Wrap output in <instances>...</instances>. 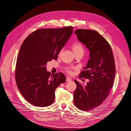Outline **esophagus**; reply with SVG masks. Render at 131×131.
Masks as SVG:
<instances>
[{"instance_id":"esophagus-1","label":"esophagus","mask_w":131,"mask_h":131,"mask_svg":"<svg viewBox=\"0 0 131 131\" xmlns=\"http://www.w3.org/2000/svg\"><path fill=\"white\" fill-rule=\"evenodd\" d=\"M72 81V79H71L70 77H67L66 78V81L67 82H69V81Z\"/></svg>"}]
</instances>
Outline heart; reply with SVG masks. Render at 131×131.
<instances>
[{"instance_id":"1","label":"heart","mask_w":131,"mask_h":131,"mask_svg":"<svg viewBox=\"0 0 131 131\" xmlns=\"http://www.w3.org/2000/svg\"><path fill=\"white\" fill-rule=\"evenodd\" d=\"M73 49L75 53L78 52H83L84 53V47L82 45L81 43L79 42H75L73 44ZM68 72L69 73H71L70 70L68 69Z\"/></svg>"}]
</instances>
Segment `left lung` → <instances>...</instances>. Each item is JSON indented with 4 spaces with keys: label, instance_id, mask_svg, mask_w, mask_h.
Returning a JSON list of instances; mask_svg holds the SVG:
<instances>
[{
    "label": "left lung",
    "instance_id": "1",
    "mask_svg": "<svg viewBox=\"0 0 131 131\" xmlns=\"http://www.w3.org/2000/svg\"><path fill=\"white\" fill-rule=\"evenodd\" d=\"M79 41L90 51V58L79 74V78L89 79L84 86L77 80L73 100L75 106L83 111L98 107L110 94L115 76V64L108 42L97 31L79 29L75 31Z\"/></svg>",
    "mask_w": 131,
    "mask_h": 131
}]
</instances>
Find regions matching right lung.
I'll return each instance as SVG.
<instances>
[{
	"instance_id": "1",
	"label": "right lung",
	"mask_w": 131,
	"mask_h": 131,
	"mask_svg": "<svg viewBox=\"0 0 131 131\" xmlns=\"http://www.w3.org/2000/svg\"><path fill=\"white\" fill-rule=\"evenodd\" d=\"M73 27L38 29L22 43L15 70L17 88L30 104L46 107L53 103L55 90L66 78L62 73L51 74L46 70L47 62L57 59L72 34Z\"/></svg>"
}]
</instances>
